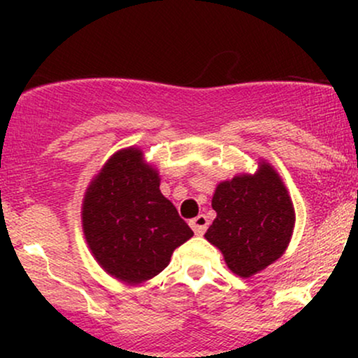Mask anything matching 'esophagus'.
Instances as JSON below:
<instances>
[{"label": "esophagus", "mask_w": 358, "mask_h": 358, "mask_svg": "<svg viewBox=\"0 0 358 358\" xmlns=\"http://www.w3.org/2000/svg\"><path fill=\"white\" fill-rule=\"evenodd\" d=\"M190 227L193 229V232H195L196 236H202L208 227V219L203 215V213H200V215H196L195 219L190 220Z\"/></svg>", "instance_id": "obj_1"}]
</instances>
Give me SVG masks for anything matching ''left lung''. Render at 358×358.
Listing matches in <instances>:
<instances>
[{"instance_id":"left-lung-1","label":"left lung","mask_w":358,"mask_h":358,"mask_svg":"<svg viewBox=\"0 0 358 358\" xmlns=\"http://www.w3.org/2000/svg\"><path fill=\"white\" fill-rule=\"evenodd\" d=\"M212 208L217 217L205 239L237 276H254L286 252L296 215L285 182L266 159H259L256 173L217 185Z\"/></svg>"}]
</instances>
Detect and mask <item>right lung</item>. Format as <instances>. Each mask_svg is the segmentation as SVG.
Returning <instances> with one entry per match:
<instances>
[{
    "label": "right lung",
    "mask_w": 358,
    "mask_h": 358,
    "mask_svg": "<svg viewBox=\"0 0 358 358\" xmlns=\"http://www.w3.org/2000/svg\"><path fill=\"white\" fill-rule=\"evenodd\" d=\"M158 168L136 146L122 148L90 180L82 200V231L90 254L109 276L141 285L170 264L193 236L159 190Z\"/></svg>",
    "instance_id": "add662e5"
}]
</instances>
